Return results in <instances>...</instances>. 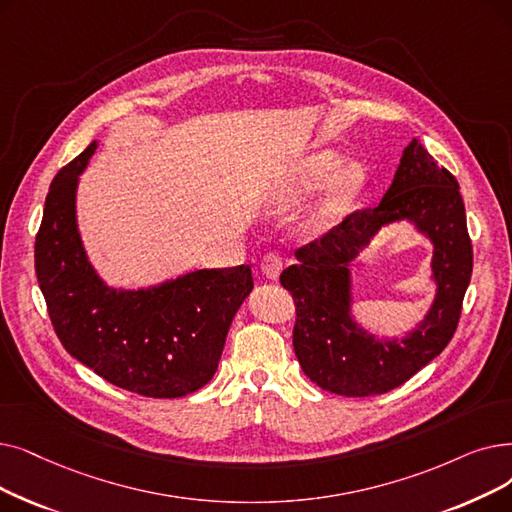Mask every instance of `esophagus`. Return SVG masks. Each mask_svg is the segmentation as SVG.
Instances as JSON below:
<instances>
[{
	"mask_svg": "<svg viewBox=\"0 0 512 512\" xmlns=\"http://www.w3.org/2000/svg\"><path fill=\"white\" fill-rule=\"evenodd\" d=\"M261 272L268 276L270 280H276L280 276V272H282V257H280V253L270 251L268 255H265L261 259Z\"/></svg>",
	"mask_w": 512,
	"mask_h": 512,
	"instance_id": "obj_1",
	"label": "esophagus"
}]
</instances>
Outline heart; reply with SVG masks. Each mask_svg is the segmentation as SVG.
<instances>
[{
  "mask_svg": "<svg viewBox=\"0 0 512 512\" xmlns=\"http://www.w3.org/2000/svg\"><path fill=\"white\" fill-rule=\"evenodd\" d=\"M339 157L335 152H320L316 157H311L305 165V182L307 184H316L320 180L337 167ZM366 184V171L362 165L358 163H349L345 165L337 177L335 182L330 184V190L326 194V198L322 201V205L316 209V213L311 215L307 230L311 234H322L328 232L337 221L347 213V209L351 207V203L358 198V194L362 192Z\"/></svg>",
  "mask_w": 512,
  "mask_h": 512,
  "instance_id": "1",
  "label": "heart"
}]
</instances>
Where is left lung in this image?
<instances>
[{
	"mask_svg": "<svg viewBox=\"0 0 512 512\" xmlns=\"http://www.w3.org/2000/svg\"><path fill=\"white\" fill-rule=\"evenodd\" d=\"M412 220L433 242L436 301L404 340H376L350 318L348 263L383 225ZM280 284L293 295L295 355L320 389L345 395H381L425 368L452 341L466 286L473 274V244L456 177L412 140L393 184L374 209L347 215L339 226L295 251Z\"/></svg>",
	"mask_w": 512,
	"mask_h": 512,
	"instance_id": "obj_1",
	"label": "left lung"
}]
</instances>
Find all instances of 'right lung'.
Returning <instances> with one entry per match:
<instances>
[{"instance_id":"add662e5","label":"right lung","mask_w":512,"mask_h":512,"mask_svg":"<svg viewBox=\"0 0 512 512\" xmlns=\"http://www.w3.org/2000/svg\"><path fill=\"white\" fill-rule=\"evenodd\" d=\"M62 167L35 238V272L52 326L75 360L104 381L146 397H182L217 370L230 324L253 291L249 265L198 270L159 286H106L77 230L79 175L96 150Z\"/></svg>"}]
</instances>
